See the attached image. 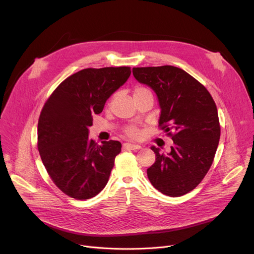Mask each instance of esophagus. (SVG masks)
<instances>
[{
	"instance_id": "obj_1",
	"label": "esophagus",
	"mask_w": 254,
	"mask_h": 254,
	"mask_svg": "<svg viewBox=\"0 0 254 254\" xmlns=\"http://www.w3.org/2000/svg\"><path fill=\"white\" fill-rule=\"evenodd\" d=\"M124 148L128 149V150H135V149H140L141 146L137 144H131V143H125L124 144Z\"/></svg>"
}]
</instances>
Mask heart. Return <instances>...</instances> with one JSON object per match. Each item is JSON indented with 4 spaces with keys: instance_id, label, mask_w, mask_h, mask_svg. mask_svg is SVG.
<instances>
[{
    "instance_id": "1",
    "label": "heart",
    "mask_w": 254,
    "mask_h": 254,
    "mask_svg": "<svg viewBox=\"0 0 254 254\" xmlns=\"http://www.w3.org/2000/svg\"><path fill=\"white\" fill-rule=\"evenodd\" d=\"M145 90H147V89H145L143 87H137L135 89V95H137V93H140L142 91H145ZM127 134L131 138H137L140 135V130L135 127H131L127 129Z\"/></svg>"
}]
</instances>
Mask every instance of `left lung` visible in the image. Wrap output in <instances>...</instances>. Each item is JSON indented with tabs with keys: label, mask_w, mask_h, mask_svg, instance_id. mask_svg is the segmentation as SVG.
<instances>
[{
	"label": "left lung",
	"mask_w": 254,
	"mask_h": 254,
	"mask_svg": "<svg viewBox=\"0 0 254 254\" xmlns=\"http://www.w3.org/2000/svg\"><path fill=\"white\" fill-rule=\"evenodd\" d=\"M140 83L156 93L158 124L174 142L169 153L151 146L155 163L147 169L151 184L169 196L191 191L208 173L220 138L214 100L206 87L173 65L132 68Z\"/></svg>",
	"instance_id": "8db88e82"
}]
</instances>
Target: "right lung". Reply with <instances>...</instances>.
<instances>
[{
    "mask_svg": "<svg viewBox=\"0 0 254 254\" xmlns=\"http://www.w3.org/2000/svg\"><path fill=\"white\" fill-rule=\"evenodd\" d=\"M129 75V66L84 69L64 79L46 101L38 122V149L51 180L66 195L88 199L108 182L122 143L98 145L88 139V127Z\"/></svg>",
    "mask_w": 254,
    "mask_h": 254,
    "instance_id": "add662e5",
    "label": "right lung"
}]
</instances>
